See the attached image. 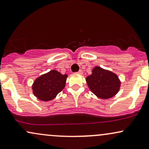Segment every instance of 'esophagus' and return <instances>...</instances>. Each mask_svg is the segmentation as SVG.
Instances as JSON below:
<instances>
[{
	"mask_svg": "<svg viewBox=\"0 0 149 149\" xmlns=\"http://www.w3.org/2000/svg\"><path fill=\"white\" fill-rule=\"evenodd\" d=\"M82 73H83V72H82V70H79V72H77V74H82Z\"/></svg>",
	"mask_w": 149,
	"mask_h": 149,
	"instance_id": "34e87169",
	"label": "esophagus"
}]
</instances>
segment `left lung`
<instances>
[{"label": "left lung", "mask_w": 149, "mask_h": 149, "mask_svg": "<svg viewBox=\"0 0 149 149\" xmlns=\"http://www.w3.org/2000/svg\"><path fill=\"white\" fill-rule=\"evenodd\" d=\"M92 93L101 99H109L118 93L121 82L113 72L96 66L86 79Z\"/></svg>", "instance_id": "1"}]
</instances>
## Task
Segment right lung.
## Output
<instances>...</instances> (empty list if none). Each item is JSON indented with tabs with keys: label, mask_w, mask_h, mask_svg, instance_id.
Listing matches in <instances>:
<instances>
[{
	"label": "right lung",
	"mask_w": 149,
	"mask_h": 149,
	"mask_svg": "<svg viewBox=\"0 0 149 149\" xmlns=\"http://www.w3.org/2000/svg\"><path fill=\"white\" fill-rule=\"evenodd\" d=\"M67 74L52 70L36 79L32 84L33 94L38 100L47 102L52 100L65 88Z\"/></svg>",
	"instance_id": "obj_1"
}]
</instances>
